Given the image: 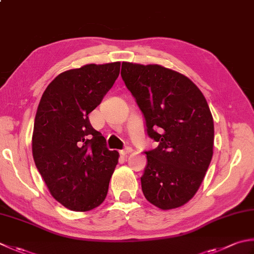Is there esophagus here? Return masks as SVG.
Masks as SVG:
<instances>
[{
	"instance_id": "esophagus-1",
	"label": "esophagus",
	"mask_w": 254,
	"mask_h": 254,
	"mask_svg": "<svg viewBox=\"0 0 254 254\" xmlns=\"http://www.w3.org/2000/svg\"><path fill=\"white\" fill-rule=\"evenodd\" d=\"M132 147H126V148H123V150H121L120 151V154L122 156H126V155H127V154H130V153H132Z\"/></svg>"
}]
</instances>
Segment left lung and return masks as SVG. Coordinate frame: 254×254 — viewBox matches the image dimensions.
I'll list each match as a JSON object with an SVG mask.
<instances>
[{
	"instance_id": "left-lung-1",
	"label": "left lung",
	"mask_w": 254,
	"mask_h": 254,
	"mask_svg": "<svg viewBox=\"0 0 254 254\" xmlns=\"http://www.w3.org/2000/svg\"><path fill=\"white\" fill-rule=\"evenodd\" d=\"M121 76L144 114L148 136L141 177L146 199L163 210L184 206L199 190L213 153V119L190 78L161 64L122 63Z\"/></svg>"
}]
</instances>
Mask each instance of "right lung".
I'll list each match as a JSON object with an SVG mask.
<instances>
[{
  "label": "right lung",
  "instance_id": "add662e5",
  "mask_svg": "<svg viewBox=\"0 0 254 254\" xmlns=\"http://www.w3.org/2000/svg\"><path fill=\"white\" fill-rule=\"evenodd\" d=\"M120 66L89 64L64 71L38 104L32 137L35 165L52 196L73 211L101 205L118 164L119 153L108 150L88 114L110 90Z\"/></svg>",
  "mask_w": 254,
  "mask_h": 254
}]
</instances>
